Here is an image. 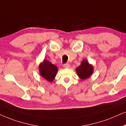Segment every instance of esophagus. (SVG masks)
I'll return each mask as SVG.
<instances>
[{"label": "esophagus", "instance_id": "esophagus-1", "mask_svg": "<svg viewBox=\"0 0 126 126\" xmlns=\"http://www.w3.org/2000/svg\"><path fill=\"white\" fill-rule=\"evenodd\" d=\"M63 67L65 68H70V65L69 64H68V63H67V64H64V65H63Z\"/></svg>", "mask_w": 126, "mask_h": 126}]
</instances>
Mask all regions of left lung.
<instances>
[{
  "label": "left lung",
  "mask_w": 126,
  "mask_h": 126,
  "mask_svg": "<svg viewBox=\"0 0 126 126\" xmlns=\"http://www.w3.org/2000/svg\"><path fill=\"white\" fill-rule=\"evenodd\" d=\"M79 77L82 80L90 77L94 72V67L87 60H83L81 64L76 69Z\"/></svg>",
  "instance_id": "8db88e82"
}]
</instances>
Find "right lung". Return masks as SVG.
Returning a JSON list of instances; mask_svg holds the SVG:
<instances>
[{"label": "right lung", "mask_w": 126, "mask_h": 126, "mask_svg": "<svg viewBox=\"0 0 126 126\" xmlns=\"http://www.w3.org/2000/svg\"><path fill=\"white\" fill-rule=\"evenodd\" d=\"M39 71L41 77L49 82H52L56 76L58 68L48 60L44 59L39 65Z\"/></svg>", "instance_id": "add662e5"}]
</instances>
